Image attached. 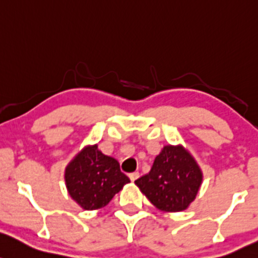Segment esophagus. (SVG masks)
I'll use <instances>...</instances> for the list:
<instances>
[{"mask_svg": "<svg viewBox=\"0 0 258 258\" xmlns=\"http://www.w3.org/2000/svg\"><path fill=\"white\" fill-rule=\"evenodd\" d=\"M128 177H130V179H131V181H135L138 177H140V173L134 172V173H131V174H128Z\"/></svg>", "mask_w": 258, "mask_h": 258, "instance_id": "esophagus-1", "label": "esophagus"}]
</instances>
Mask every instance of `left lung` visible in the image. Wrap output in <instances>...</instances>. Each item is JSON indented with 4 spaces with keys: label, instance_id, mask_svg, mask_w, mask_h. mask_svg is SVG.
I'll use <instances>...</instances> for the list:
<instances>
[{
    "label": "left lung",
    "instance_id": "obj_1",
    "mask_svg": "<svg viewBox=\"0 0 258 258\" xmlns=\"http://www.w3.org/2000/svg\"><path fill=\"white\" fill-rule=\"evenodd\" d=\"M202 180V170L188 152L180 146H165L151 172L135 183L159 210L181 211L195 199Z\"/></svg>",
    "mask_w": 258,
    "mask_h": 258
}]
</instances>
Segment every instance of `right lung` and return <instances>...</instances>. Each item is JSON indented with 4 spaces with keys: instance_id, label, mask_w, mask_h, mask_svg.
Returning a JSON list of instances; mask_svg holds the SVG:
<instances>
[{
    "instance_id": "right-lung-1",
    "label": "right lung",
    "mask_w": 258,
    "mask_h": 258,
    "mask_svg": "<svg viewBox=\"0 0 258 258\" xmlns=\"http://www.w3.org/2000/svg\"><path fill=\"white\" fill-rule=\"evenodd\" d=\"M65 181L70 197L85 210H94L107 205L130 179L121 172L116 159L93 146L70 162L65 170Z\"/></svg>"
}]
</instances>
